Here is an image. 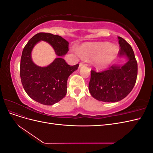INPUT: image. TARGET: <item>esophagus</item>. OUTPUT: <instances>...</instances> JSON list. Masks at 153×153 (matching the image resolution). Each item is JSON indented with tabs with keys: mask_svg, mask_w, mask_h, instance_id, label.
<instances>
[{
	"mask_svg": "<svg viewBox=\"0 0 153 153\" xmlns=\"http://www.w3.org/2000/svg\"><path fill=\"white\" fill-rule=\"evenodd\" d=\"M84 65H85V64H84V62H81L80 63V64H79V67L83 66H84Z\"/></svg>",
	"mask_w": 153,
	"mask_h": 153,
	"instance_id": "1",
	"label": "esophagus"
}]
</instances>
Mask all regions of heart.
<instances>
[{
  "label": "heart",
  "mask_w": 153,
  "mask_h": 153,
  "mask_svg": "<svg viewBox=\"0 0 153 153\" xmlns=\"http://www.w3.org/2000/svg\"><path fill=\"white\" fill-rule=\"evenodd\" d=\"M77 52L85 59H93L97 68H104L116 56L118 49L110 43L100 42L84 44L77 49Z\"/></svg>",
  "instance_id": "b5f03b06"
}]
</instances>
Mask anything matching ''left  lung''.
Here are the masks:
<instances>
[{"mask_svg": "<svg viewBox=\"0 0 153 153\" xmlns=\"http://www.w3.org/2000/svg\"><path fill=\"white\" fill-rule=\"evenodd\" d=\"M118 55H125L128 61L120 66L112 65L106 70L96 72L92 69L89 90L95 99L104 102H117L126 97L137 81L138 65L133 50L127 41L118 37Z\"/></svg>", "mask_w": 153, "mask_h": 153, "instance_id": "obj_1", "label": "left lung"}]
</instances>
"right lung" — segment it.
Here are the masks:
<instances>
[{
    "label": "right lung",
    "instance_id": "obj_1",
    "mask_svg": "<svg viewBox=\"0 0 153 153\" xmlns=\"http://www.w3.org/2000/svg\"><path fill=\"white\" fill-rule=\"evenodd\" d=\"M43 40L52 46L59 56L66 54L69 43L61 36L39 32L28 41L23 50L20 61V78L24 89L32 99L45 105L57 103L66 96L69 76L79 64L69 66L59 57L47 67H39L32 62L31 52L34 45Z\"/></svg>",
    "mask_w": 153,
    "mask_h": 153
}]
</instances>
